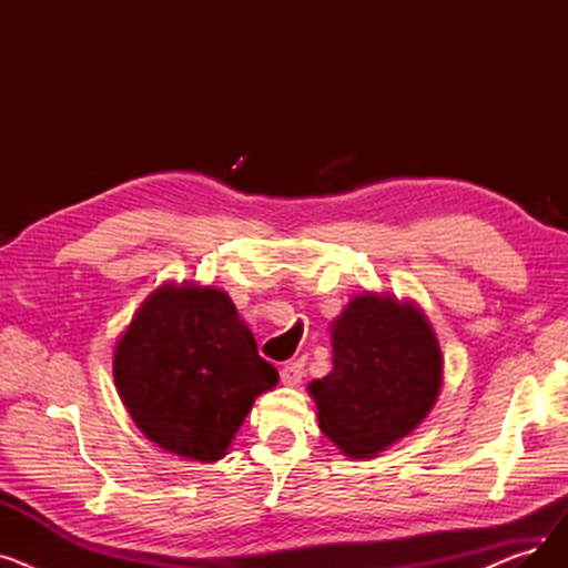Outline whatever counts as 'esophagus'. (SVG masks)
<instances>
[{
  "instance_id": "esophagus-1",
  "label": "esophagus",
  "mask_w": 568,
  "mask_h": 568,
  "mask_svg": "<svg viewBox=\"0 0 568 568\" xmlns=\"http://www.w3.org/2000/svg\"><path fill=\"white\" fill-rule=\"evenodd\" d=\"M302 377H304V364H300V362L285 364L283 371H281V382L285 386H296V384L302 382Z\"/></svg>"
}]
</instances>
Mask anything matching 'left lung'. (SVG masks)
I'll return each mask as SVG.
<instances>
[{"label":"left lung","mask_w":568,"mask_h":568,"mask_svg":"<svg viewBox=\"0 0 568 568\" xmlns=\"http://www.w3.org/2000/svg\"><path fill=\"white\" fill-rule=\"evenodd\" d=\"M334 368L308 384L320 430L349 458L407 437L442 389V352L424 311L392 294L354 296L332 322Z\"/></svg>","instance_id":"left-lung-1"}]
</instances>
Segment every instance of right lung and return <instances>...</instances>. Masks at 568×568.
Returning <instances> with one entry per match:
<instances>
[{
  "instance_id": "obj_1",
  "label": "right lung",
  "mask_w": 568,
  "mask_h": 568,
  "mask_svg": "<svg viewBox=\"0 0 568 568\" xmlns=\"http://www.w3.org/2000/svg\"><path fill=\"white\" fill-rule=\"evenodd\" d=\"M112 375L135 426L200 463L227 454L255 398L278 382L230 296L195 283L146 296L116 341Z\"/></svg>"
}]
</instances>
